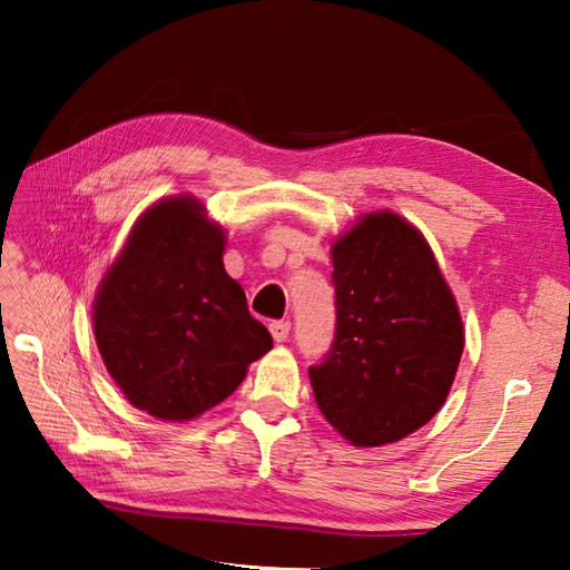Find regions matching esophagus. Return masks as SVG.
I'll list each match as a JSON object with an SVG mask.
<instances>
[{
    "label": "esophagus",
    "mask_w": 570,
    "mask_h": 570,
    "mask_svg": "<svg viewBox=\"0 0 570 570\" xmlns=\"http://www.w3.org/2000/svg\"><path fill=\"white\" fill-rule=\"evenodd\" d=\"M288 331H292V323L288 321H274L269 323V333L276 343H284L288 337Z\"/></svg>",
    "instance_id": "obj_1"
}]
</instances>
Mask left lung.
I'll return each mask as SVG.
<instances>
[{"mask_svg":"<svg viewBox=\"0 0 570 570\" xmlns=\"http://www.w3.org/2000/svg\"><path fill=\"white\" fill-rule=\"evenodd\" d=\"M335 341L308 367L316 404L360 448L396 443L443 406L463 355L460 311L429 242L396 213L333 242Z\"/></svg>","mask_w":570,"mask_h":570,"instance_id":"1","label":"left lung"}]
</instances>
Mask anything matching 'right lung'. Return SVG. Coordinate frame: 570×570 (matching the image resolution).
<instances>
[{
  "label": "right lung",
  "mask_w": 570,
  "mask_h": 570,
  "mask_svg": "<svg viewBox=\"0 0 570 570\" xmlns=\"http://www.w3.org/2000/svg\"><path fill=\"white\" fill-rule=\"evenodd\" d=\"M225 229L193 196L154 203L102 276L95 343L129 404L190 421L220 404L272 350L225 272Z\"/></svg>",
  "instance_id": "1"
}]
</instances>
